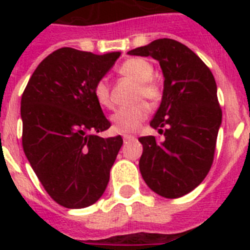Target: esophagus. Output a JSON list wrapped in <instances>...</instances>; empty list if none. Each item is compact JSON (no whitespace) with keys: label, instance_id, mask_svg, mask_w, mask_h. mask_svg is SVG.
<instances>
[{"label":"esophagus","instance_id":"obj_1","mask_svg":"<svg viewBox=\"0 0 250 250\" xmlns=\"http://www.w3.org/2000/svg\"><path fill=\"white\" fill-rule=\"evenodd\" d=\"M133 139H135V136H133V135H128V133H125V135H123V140L125 141L133 140Z\"/></svg>","mask_w":250,"mask_h":250}]
</instances>
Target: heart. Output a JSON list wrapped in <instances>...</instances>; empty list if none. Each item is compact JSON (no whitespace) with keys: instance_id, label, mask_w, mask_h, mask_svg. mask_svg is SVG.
<instances>
[{"instance_id":"obj_1","label":"heart","mask_w":250,"mask_h":250,"mask_svg":"<svg viewBox=\"0 0 250 250\" xmlns=\"http://www.w3.org/2000/svg\"><path fill=\"white\" fill-rule=\"evenodd\" d=\"M119 74L127 76L137 83L136 98H145L150 104H157L162 98V88L153 79V66L149 61L133 57L125 61L119 66ZM93 94L96 101L102 107H113V100L110 96V88L106 79H100L94 84ZM149 114V105L146 102H137L129 107H122L111 115L113 128L117 132H135Z\"/></svg>"}]
</instances>
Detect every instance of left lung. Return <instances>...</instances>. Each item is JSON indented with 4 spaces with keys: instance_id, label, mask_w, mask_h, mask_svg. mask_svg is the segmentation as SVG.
Wrapping results in <instances>:
<instances>
[{
    "instance_id": "left-lung-1",
    "label": "left lung",
    "mask_w": 250,
    "mask_h": 250,
    "mask_svg": "<svg viewBox=\"0 0 250 250\" xmlns=\"http://www.w3.org/2000/svg\"><path fill=\"white\" fill-rule=\"evenodd\" d=\"M128 54L157 60L165 78L162 101L150 122L164 137L139 139L141 176L162 197H182L201 184L213 165L222 125L215 79L200 57L172 39H158Z\"/></svg>"
}]
</instances>
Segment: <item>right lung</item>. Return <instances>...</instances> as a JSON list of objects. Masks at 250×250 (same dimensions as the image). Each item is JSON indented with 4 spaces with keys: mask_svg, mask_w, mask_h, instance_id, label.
Here are the masks:
<instances>
[{
    "mask_svg": "<svg viewBox=\"0 0 250 250\" xmlns=\"http://www.w3.org/2000/svg\"><path fill=\"white\" fill-rule=\"evenodd\" d=\"M119 56L58 49L37 66L21 96L25 157L49 196L67 209L101 197L123 144L121 136H97L110 122L93 94Z\"/></svg>",
    "mask_w": 250,
    "mask_h": 250,
    "instance_id": "right-lung-1",
    "label": "right lung"
}]
</instances>
